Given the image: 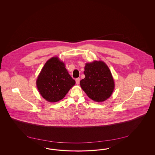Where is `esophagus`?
Returning <instances> with one entry per match:
<instances>
[{
	"label": "esophagus",
	"mask_w": 155,
	"mask_h": 155,
	"mask_svg": "<svg viewBox=\"0 0 155 155\" xmlns=\"http://www.w3.org/2000/svg\"><path fill=\"white\" fill-rule=\"evenodd\" d=\"M75 81H76V84L77 85H78L80 84V78H77L75 79Z\"/></svg>",
	"instance_id": "34e87169"
}]
</instances>
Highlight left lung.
<instances>
[{"mask_svg":"<svg viewBox=\"0 0 155 155\" xmlns=\"http://www.w3.org/2000/svg\"><path fill=\"white\" fill-rule=\"evenodd\" d=\"M85 77L80 81L81 88L92 100L102 102L111 96L114 82L107 66L102 61L87 63Z\"/></svg>","mask_w":155,"mask_h":155,"instance_id":"1","label":"left lung"}]
</instances>
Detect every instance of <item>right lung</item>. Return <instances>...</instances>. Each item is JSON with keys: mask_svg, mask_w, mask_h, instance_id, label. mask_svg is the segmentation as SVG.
<instances>
[{"mask_svg": "<svg viewBox=\"0 0 155 155\" xmlns=\"http://www.w3.org/2000/svg\"><path fill=\"white\" fill-rule=\"evenodd\" d=\"M75 84V81L68 73L64 63L57 57L46 61L37 80L39 93L50 102L62 99Z\"/></svg>", "mask_w": 155, "mask_h": 155, "instance_id": "right-lung-1", "label": "right lung"}]
</instances>
